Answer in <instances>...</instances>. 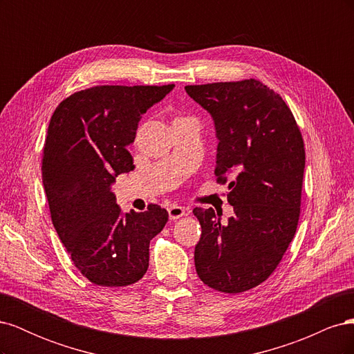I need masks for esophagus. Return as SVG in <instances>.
Returning <instances> with one entry per match:
<instances>
[{
    "mask_svg": "<svg viewBox=\"0 0 354 354\" xmlns=\"http://www.w3.org/2000/svg\"><path fill=\"white\" fill-rule=\"evenodd\" d=\"M185 216V208L180 205H169L168 207V217L169 220H177Z\"/></svg>",
    "mask_w": 354,
    "mask_h": 354,
    "instance_id": "34e87169",
    "label": "esophagus"
}]
</instances>
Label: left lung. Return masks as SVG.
<instances>
[{"mask_svg":"<svg viewBox=\"0 0 354 354\" xmlns=\"http://www.w3.org/2000/svg\"><path fill=\"white\" fill-rule=\"evenodd\" d=\"M207 109L218 137L216 176L229 183L234 216L195 208L202 227L195 246L201 281L226 294L263 283L294 239L301 207L304 140L279 94L259 80L186 85Z\"/></svg>","mask_w":354,"mask_h":354,"instance_id":"8db88e82","label":"left lung"}]
</instances>
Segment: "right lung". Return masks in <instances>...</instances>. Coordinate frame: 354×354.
<instances>
[{
    "label": "right lung",
    "mask_w": 354,
    "mask_h": 354,
    "mask_svg": "<svg viewBox=\"0 0 354 354\" xmlns=\"http://www.w3.org/2000/svg\"><path fill=\"white\" fill-rule=\"evenodd\" d=\"M173 87L95 85L60 102L50 120L41 171L51 221L75 267L94 285L140 281L149 243L168 221L155 203L124 216L111 183L134 169L127 146L142 115Z\"/></svg>",
    "instance_id": "right-lung-1"
}]
</instances>
